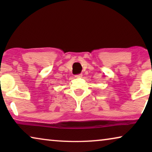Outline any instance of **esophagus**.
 Wrapping results in <instances>:
<instances>
[{
	"mask_svg": "<svg viewBox=\"0 0 152 152\" xmlns=\"http://www.w3.org/2000/svg\"><path fill=\"white\" fill-rule=\"evenodd\" d=\"M82 74H79V75H75V77L76 78H80V77H82Z\"/></svg>",
	"mask_w": 152,
	"mask_h": 152,
	"instance_id": "obj_1",
	"label": "esophagus"
}]
</instances>
